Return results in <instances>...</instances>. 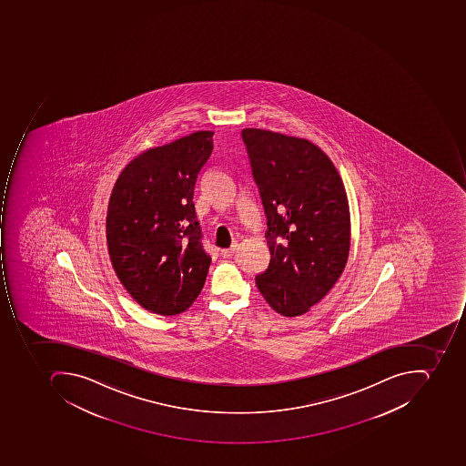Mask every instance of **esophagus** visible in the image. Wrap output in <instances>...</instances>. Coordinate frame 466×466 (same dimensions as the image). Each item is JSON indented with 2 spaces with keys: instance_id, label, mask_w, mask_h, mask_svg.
<instances>
[{
  "instance_id": "34e87169",
  "label": "esophagus",
  "mask_w": 466,
  "mask_h": 466,
  "mask_svg": "<svg viewBox=\"0 0 466 466\" xmlns=\"http://www.w3.org/2000/svg\"><path fill=\"white\" fill-rule=\"evenodd\" d=\"M235 249H237V245H232L231 248H227V249H221V255L224 258H231L234 255Z\"/></svg>"
}]
</instances>
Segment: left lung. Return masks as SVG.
Here are the masks:
<instances>
[{"instance_id":"1","label":"left lung","mask_w":466,"mask_h":466,"mask_svg":"<svg viewBox=\"0 0 466 466\" xmlns=\"http://www.w3.org/2000/svg\"><path fill=\"white\" fill-rule=\"evenodd\" d=\"M265 218L271 261L255 277L272 309L298 317L334 287L348 261L350 207L342 179L308 139L241 132Z\"/></svg>"}]
</instances>
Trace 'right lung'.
<instances>
[{"label": "right lung", "instance_id": "right-lung-1", "mask_svg": "<svg viewBox=\"0 0 466 466\" xmlns=\"http://www.w3.org/2000/svg\"><path fill=\"white\" fill-rule=\"evenodd\" d=\"M212 136L194 132L142 152L121 172L109 198L106 242L116 277L154 314L188 309L208 274L211 257L192 199L211 158Z\"/></svg>", "mask_w": 466, "mask_h": 466}]
</instances>
